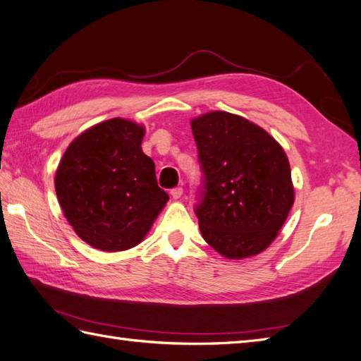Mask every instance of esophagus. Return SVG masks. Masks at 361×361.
Returning <instances> with one entry per match:
<instances>
[{
	"label": "esophagus",
	"instance_id": "1",
	"mask_svg": "<svg viewBox=\"0 0 361 361\" xmlns=\"http://www.w3.org/2000/svg\"><path fill=\"white\" fill-rule=\"evenodd\" d=\"M171 195H172L173 200L181 198V195H183V188H173V189H171Z\"/></svg>",
	"mask_w": 361,
	"mask_h": 361
}]
</instances>
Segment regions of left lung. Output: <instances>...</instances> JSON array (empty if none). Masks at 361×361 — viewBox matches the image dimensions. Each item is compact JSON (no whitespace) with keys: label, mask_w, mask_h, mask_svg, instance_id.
I'll return each mask as SVG.
<instances>
[{"label":"left lung","mask_w":361,"mask_h":361,"mask_svg":"<svg viewBox=\"0 0 361 361\" xmlns=\"http://www.w3.org/2000/svg\"><path fill=\"white\" fill-rule=\"evenodd\" d=\"M190 125L202 171L195 206L202 238L228 259L264 252L294 202L282 146L261 126L226 111Z\"/></svg>","instance_id":"8db88e82"}]
</instances>
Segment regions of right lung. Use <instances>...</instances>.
<instances>
[{"label": "right lung", "mask_w": 361, "mask_h": 361, "mask_svg": "<svg viewBox=\"0 0 361 361\" xmlns=\"http://www.w3.org/2000/svg\"><path fill=\"white\" fill-rule=\"evenodd\" d=\"M143 135L131 120H105L76 137L58 166L54 189L63 215L102 252L140 244L169 200L142 151Z\"/></svg>", "instance_id": "right-lung-1"}]
</instances>
